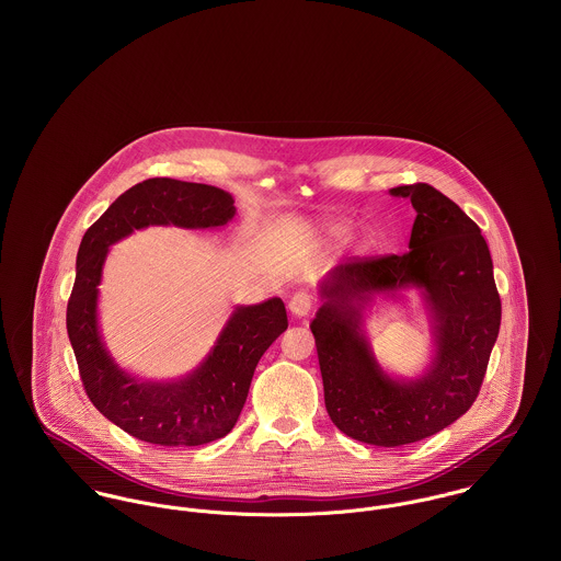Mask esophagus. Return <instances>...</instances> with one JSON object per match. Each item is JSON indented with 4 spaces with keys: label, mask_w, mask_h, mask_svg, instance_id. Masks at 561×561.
Returning a JSON list of instances; mask_svg holds the SVG:
<instances>
[{
    "label": "esophagus",
    "mask_w": 561,
    "mask_h": 561,
    "mask_svg": "<svg viewBox=\"0 0 561 561\" xmlns=\"http://www.w3.org/2000/svg\"><path fill=\"white\" fill-rule=\"evenodd\" d=\"M311 307H313V300L307 291H296L291 298H289V311L296 316V318H305L311 313Z\"/></svg>",
    "instance_id": "34e87169"
}]
</instances>
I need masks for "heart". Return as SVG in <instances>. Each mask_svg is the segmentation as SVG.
<instances>
[{
  "instance_id": "obj_1",
  "label": "heart",
  "mask_w": 561,
  "mask_h": 561,
  "mask_svg": "<svg viewBox=\"0 0 561 561\" xmlns=\"http://www.w3.org/2000/svg\"><path fill=\"white\" fill-rule=\"evenodd\" d=\"M328 231H330V236H334V238H345L347 231H350V227H347L345 222H330V225H328Z\"/></svg>"
}]
</instances>
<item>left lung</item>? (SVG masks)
<instances>
[{"instance_id":"8db88e82","label":"left lung","mask_w":561,"mask_h":561,"mask_svg":"<svg viewBox=\"0 0 561 561\" xmlns=\"http://www.w3.org/2000/svg\"><path fill=\"white\" fill-rule=\"evenodd\" d=\"M391 196L416 211L405 254L350 261L320 283L321 307L311 321L323 401L350 438L400 447L427 438L460 419L478 398L499 336L501 300L480 227L427 183L400 185ZM422 298L433 356L412 379L387 373L364 321L376 299Z\"/></svg>"}]
</instances>
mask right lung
<instances>
[{"label": "right lung", "instance_id": "add662e5", "mask_svg": "<svg viewBox=\"0 0 561 561\" xmlns=\"http://www.w3.org/2000/svg\"><path fill=\"white\" fill-rule=\"evenodd\" d=\"M229 192L176 179H147L121 194L85 231L78 250L67 330L94 408L127 434L163 447H196L227 436L263 352L287 330L280 298L238 305L207 356L185 376L149 380L123 369L99 325V285L110 245L147 227L225 229L236 218Z\"/></svg>", "mask_w": 561, "mask_h": 561}]
</instances>
